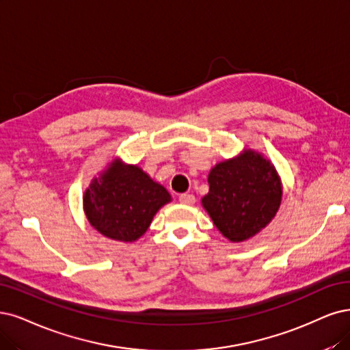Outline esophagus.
Segmentation results:
<instances>
[{
    "instance_id": "1",
    "label": "esophagus",
    "mask_w": 350,
    "mask_h": 350,
    "mask_svg": "<svg viewBox=\"0 0 350 350\" xmlns=\"http://www.w3.org/2000/svg\"><path fill=\"white\" fill-rule=\"evenodd\" d=\"M178 200H180V203L182 204H187V206H191V204H195V202H196V198L193 196V195H180V198H178Z\"/></svg>"
}]
</instances>
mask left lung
I'll use <instances>...</instances> for the list:
<instances>
[{"label": "left lung", "mask_w": 350, "mask_h": 350, "mask_svg": "<svg viewBox=\"0 0 350 350\" xmlns=\"http://www.w3.org/2000/svg\"><path fill=\"white\" fill-rule=\"evenodd\" d=\"M208 182L209 193L202 198V206L217 230L234 243L260 234L281 206L282 183L275 165L251 148L215 164Z\"/></svg>", "instance_id": "1"}]
</instances>
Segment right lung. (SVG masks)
Returning a JSON list of instances; mask_svg holds the SVG:
<instances>
[{"instance_id": "right-lung-1", "label": "right lung", "mask_w": 350, "mask_h": 350, "mask_svg": "<svg viewBox=\"0 0 350 350\" xmlns=\"http://www.w3.org/2000/svg\"><path fill=\"white\" fill-rule=\"evenodd\" d=\"M172 195L137 164L116 157L94 177L83 193L88 222L100 235L135 242L150 228L152 217Z\"/></svg>"}]
</instances>
